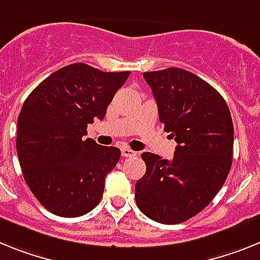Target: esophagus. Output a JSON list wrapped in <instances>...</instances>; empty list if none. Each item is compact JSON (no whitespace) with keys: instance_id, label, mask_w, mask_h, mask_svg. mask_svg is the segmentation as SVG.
<instances>
[{"instance_id":"34e87169","label":"esophagus","mask_w":260,"mask_h":260,"mask_svg":"<svg viewBox=\"0 0 260 260\" xmlns=\"http://www.w3.org/2000/svg\"><path fill=\"white\" fill-rule=\"evenodd\" d=\"M121 155H123V157H135V155H137V153L136 152H133V150H131V149H128V148H123L121 149Z\"/></svg>"}]
</instances>
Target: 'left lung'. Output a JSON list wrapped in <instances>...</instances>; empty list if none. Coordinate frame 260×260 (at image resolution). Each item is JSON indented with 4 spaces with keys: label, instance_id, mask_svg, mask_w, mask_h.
<instances>
[{
    "label": "left lung",
    "instance_id": "1",
    "mask_svg": "<svg viewBox=\"0 0 260 260\" xmlns=\"http://www.w3.org/2000/svg\"><path fill=\"white\" fill-rule=\"evenodd\" d=\"M158 116L177 141L171 159L145 152L144 177L136 182L140 211L161 224H180L213 200L233 159L234 128L217 90L180 68L146 72Z\"/></svg>",
    "mask_w": 260,
    "mask_h": 260
}]
</instances>
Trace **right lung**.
Segmentation results:
<instances>
[{"label":"right lung","instance_id":"obj_1","mask_svg":"<svg viewBox=\"0 0 260 260\" xmlns=\"http://www.w3.org/2000/svg\"><path fill=\"white\" fill-rule=\"evenodd\" d=\"M131 72H102L67 65L47 77L24 101L18 117L17 153L23 178L40 204L60 217H80L95 208L105 179L120 150L86 136L102 120Z\"/></svg>","mask_w":260,"mask_h":260}]
</instances>
